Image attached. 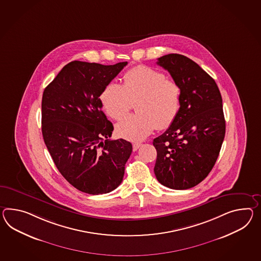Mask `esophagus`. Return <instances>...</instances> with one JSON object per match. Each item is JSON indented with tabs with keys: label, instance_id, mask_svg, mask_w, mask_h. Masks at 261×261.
<instances>
[{
	"label": "esophagus",
	"instance_id": "34e87169",
	"mask_svg": "<svg viewBox=\"0 0 261 261\" xmlns=\"http://www.w3.org/2000/svg\"><path fill=\"white\" fill-rule=\"evenodd\" d=\"M141 146V143H134L133 144V151L136 152L140 147Z\"/></svg>",
	"mask_w": 261,
	"mask_h": 261
}]
</instances>
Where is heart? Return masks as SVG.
Masks as SVG:
<instances>
[{
	"label": "heart",
	"instance_id": "obj_1",
	"mask_svg": "<svg viewBox=\"0 0 261 261\" xmlns=\"http://www.w3.org/2000/svg\"><path fill=\"white\" fill-rule=\"evenodd\" d=\"M123 85L112 81L101 95L108 116L121 121L137 102V114L117 124V134L131 141L146 139L153 130L166 129L175 120L180 108V87L159 70L138 66L123 75Z\"/></svg>",
	"mask_w": 261,
	"mask_h": 261
}]
</instances>
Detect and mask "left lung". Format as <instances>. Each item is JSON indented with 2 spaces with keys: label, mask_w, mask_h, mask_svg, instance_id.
<instances>
[{
  "label": "left lung",
  "mask_w": 261,
  "mask_h": 261,
  "mask_svg": "<svg viewBox=\"0 0 261 261\" xmlns=\"http://www.w3.org/2000/svg\"><path fill=\"white\" fill-rule=\"evenodd\" d=\"M158 65L170 72L181 93L175 120L153 140V172L160 184L188 190L208 175L219 156L225 135L223 99L214 79L190 58L170 54Z\"/></svg>",
  "instance_id": "left-lung-1"
}]
</instances>
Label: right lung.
Returning <instances> with one entry per match:
<instances>
[{
    "mask_svg": "<svg viewBox=\"0 0 261 261\" xmlns=\"http://www.w3.org/2000/svg\"><path fill=\"white\" fill-rule=\"evenodd\" d=\"M127 62L72 61L43 91L41 130L59 172L78 191L108 193L121 185L132 153L127 140H112L113 124L100 96Z\"/></svg>",
    "mask_w": 261,
    "mask_h": 261,
    "instance_id": "1",
    "label": "right lung"
}]
</instances>
